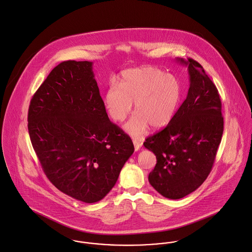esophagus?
Segmentation results:
<instances>
[{"label":"esophagus","mask_w":252,"mask_h":252,"mask_svg":"<svg viewBox=\"0 0 252 252\" xmlns=\"http://www.w3.org/2000/svg\"><path fill=\"white\" fill-rule=\"evenodd\" d=\"M133 145H134V149H135V151H138L140 148H141V146H142V143L140 142L139 139H133Z\"/></svg>","instance_id":"esophagus-1"}]
</instances>
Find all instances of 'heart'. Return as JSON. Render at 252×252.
Masks as SVG:
<instances>
[{
	"label": "heart",
	"instance_id": "obj_1",
	"mask_svg": "<svg viewBox=\"0 0 252 252\" xmlns=\"http://www.w3.org/2000/svg\"><path fill=\"white\" fill-rule=\"evenodd\" d=\"M182 95L179 80L153 66H139L124 70L119 86L111 84L104 96L110 118L123 122L131 112L133 117L125 126L132 136L142 135L148 126L154 129L165 126L177 111Z\"/></svg>",
	"mask_w": 252,
	"mask_h": 252
}]
</instances>
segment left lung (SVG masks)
Returning a JSON list of instances; mask_svg holds the SVG:
<instances>
[{"mask_svg":"<svg viewBox=\"0 0 252 252\" xmlns=\"http://www.w3.org/2000/svg\"><path fill=\"white\" fill-rule=\"evenodd\" d=\"M178 61L188 65V96L167 126L144 142L157 157L149 182L169 199L183 198L204 183L223 133L221 100L216 85L193 59Z\"/></svg>","mask_w":252,"mask_h":252,"instance_id":"obj_1","label":"left lung"}]
</instances>
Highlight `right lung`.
I'll use <instances>...</instances> for the list:
<instances>
[{
	"mask_svg": "<svg viewBox=\"0 0 252 252\" xmlns=\"http://www.w3.org/2000/svg\"><path fill=\"white\" fill-rule=\"evenodd\" d=\"M28 129L48 180L85 203L106 196L134 152L130 137L109 120L88 61L52 69L31 99Z\"/></svg>",
	"mask_w": 252,
	"mask_h": 252,
	"instance_id": "add662e5",
	"label": "right lung"
}]
</instances>
